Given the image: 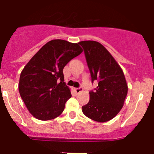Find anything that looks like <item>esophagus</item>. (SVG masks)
<instances>
[{
	"label": "esophagus",
	"instance_id": "obj_1",
	"mask_svg": "<svg viewBox=\"0 0 154 154\" xmlns=\"http://www.w3.org/2000/svg\"><path fill=\"white\" fill-rule=\"evenodd\" d=\"M74 90H75V92H76V93H79V92H82V91H83V89H82V87H79V88H75Z\"/></svg>",
	"mask_w": 154,
	"mask_h": 154
}]
</instances>
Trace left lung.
<instances>
[{
	"mask_svg": "<svg viewBox=\"0 0 154 154\" xmlns=\"http://www.w3.org/2000/svg\"><path fill=\"white\" fill-rule=\"evenodd\" d=\"M83 48L92 82L98 81L95 91L89 92V103L82 112L89 119L104 123L113 119L123 108L128 92L123 72L108 50L99 42L83 41Z\"/></svg>",
	"mask_w": 154,
	"mask_h": 154,
	"instance_id": "1",
	"label": "left lung"
}]
</instances>
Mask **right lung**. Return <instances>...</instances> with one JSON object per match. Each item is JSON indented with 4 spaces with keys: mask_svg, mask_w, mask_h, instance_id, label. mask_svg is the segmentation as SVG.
I'll return each instance as SVG.
<instances>
[{
    "mask_svg": "<svg viewBox=\"0 0 154 154\" xmlns=\"http://www.w3.org/2000/svg\"><path fill=\"white\" fill-rule=\"evenodd\" d=\"M82 52L79 43L55 39L42 46L24 66L18 89L34 117L45 121L62 114L72 96L64 82L63 69Z\"/></svg>",
    "mask_w": 154,
    "mask_h": 154,
    "instance_id": "right-lung-1",
    "label": "right lung"
}]
</instances>
